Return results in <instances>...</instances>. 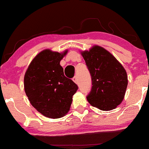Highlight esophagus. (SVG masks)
<instances>
[{
    "label": "esophagus",
    "mask_w": 149,
    "mask_h": 149,
    "mask_svg": "<svg viewBox=\"0 0 149 149\" xmlns=\"http://www.w3.org/2000/svg\"><path fill=\"white\" fill-rule=\"evenodd\" d=\"M72 80L74 81V82H75L76 84L78 83V79H77V77H73Z\"/></svg>",
    "instance_id": "obj_1"
}]
</instances>
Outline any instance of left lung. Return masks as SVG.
<instances>
[{"instance_id":"8db88e82","label":"left lung","mask_w":149,"mask_h":149,"mask_svg":"<svg viewBox=\"0 0 149 149\" xmlns=\"http://www.w3.org/2000/svg\"><path fill=\"white\" fill-rule=\"evenodd\" d=\"M92 80L87 99L91 105L109 111L121 104L127 87L124 67L114 56L102 47H93L82 53Z\"/></svg>"}]
</instances>
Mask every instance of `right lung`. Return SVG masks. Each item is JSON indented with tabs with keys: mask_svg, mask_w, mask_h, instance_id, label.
Masks as SVG:
<instances>
[{
	"mask_svg": "<svg viewBox=\"0 0 149 149\" xmlns=\"http://www.w3.org/2000/svg\"><path fill=\"white\" fill-rule=\"evenodd\" d=\"M67 53L44 50L32 60L24 75V91L30 104L49 118H60L68 112L78 89L71 79L64 76L60 65Z\"/></svg>",
	"mask_w": 149,
	"mask_h": 149,
	"instance_id": "1",
	"label": "right lung"
}]
</instances>
